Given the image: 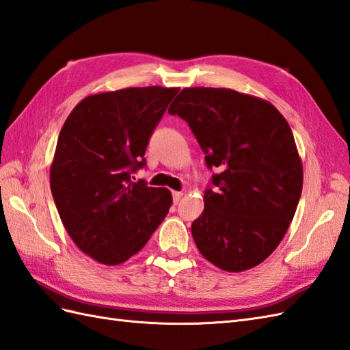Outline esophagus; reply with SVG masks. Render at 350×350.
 I'll use <instances>...</instances> for the list:
<instances>
[{
	"instance_id": "esophagus-1",
	"label": "esophagus",
	"mask_w": 350,
	"mask_h": 350,
	"mask_svg": "<svg viewBox=\"0 0 350 350\" xmlns=\"http://www.w3.org/2000/svg\"><path fill=\"white\" fill-rule=\"evenodd\" d=\"M182 196H183V192H177V191H174V192H173V201H174V204H177L178 201H180Z\"/></svg>"
}]
</instances>
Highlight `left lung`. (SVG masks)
Instances as JSON below:
<instances>
[{"label": "left lung", "instance_id": "1", "mask_svg": "<svg viewBox=\"0 0 350 350\" xmlns=\"http://www.w3.org/2000/svg\"><path fill=\"white\" fill-rule=\"evenodd\" d=\"M168 112L195 134L216 191H205L192 223L200 253L226 272L265 262L280 245L303 187V164L288 122L276 107L230 88H183Z\"/></svg>", "mask_w": 350, "mask_h": 350}]
</instances>
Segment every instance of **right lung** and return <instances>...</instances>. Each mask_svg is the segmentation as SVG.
<instances>
[{
    "label": "right lung",
    "instance_id": "add662e5",
    "mask_svg": "<svg viewBox=\"0 0 350 350\" xmlns=\"http://www.w3.org/2000/svg\"><path fill=\"white\" fill-rule=\"evenodd\" d=\"M177 87L84 97L60 130L50 187L62 223L93 260L115 266L145 247L173 204L167 187L131 180Z\"/></svg>",
    "mask_w": 350,
    "mask_h": 350
}]
</instances>
